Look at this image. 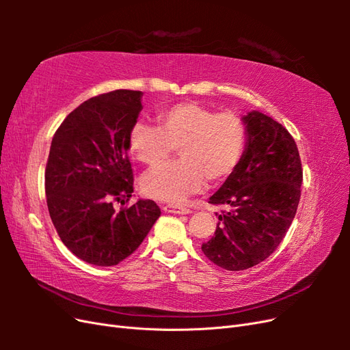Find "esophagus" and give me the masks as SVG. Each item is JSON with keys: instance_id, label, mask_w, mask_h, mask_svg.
I'll use <instances>...</instances> for the list:
<instances>
[{"instance_id": "1", "label": "esophagus", "mask_w": 350, "mask_h": 350, "mask_svg": "<svg viewBox=\"0 0 350 350\" xmlns=\"http://www.w3.org/2000/svg\"><path fill=\"white\" fill-rule=\"evenodd\" d=\"M163 210L167 211V213H176V215H189V213H193V208L185 207V206H174V204L165 206Z\"/></svg>"}]
</instances>
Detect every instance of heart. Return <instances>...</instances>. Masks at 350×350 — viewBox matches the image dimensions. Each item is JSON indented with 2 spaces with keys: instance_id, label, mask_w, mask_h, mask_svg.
I'll list each match as a JSON object with an SVG mask.
<instances>
[{
  "instance_id": "obj_1",
  "label": "heart",
  "mask_w": 350,
  "mask_h": 350,
  "mask_svg": "<svg viewBox=\"0 0 350 350\" xmlns=\"http://www.w3.org/2000/svg\"><path fill=\"white\" fill-rule=\"evenodd\" d=\"M157 126L135 121L129 131L130 153L149 166L175 152L181 159L147 172L143 191L154 198L184 200L210 181L220 184L235 172L248 142L247 124L234 111L211 109L197 102H179L156 113Z\"/></svg>"
}]
</instances>
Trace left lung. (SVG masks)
I'll return each mask as SVG.
<instances>
[{"label":"left lung","instance_id":"8db88e82","mask_svg":"<svg viewBox=\"0 0 350 350\" xmlns=\"http://www.w3.org/2000/svg\"><path fill=\"white\" fill-rule=\"evenodd\" d=\"M243 121L247 149L208 201L228 210H221L213 238L201 245L211 262L230 271L257 266L276 251L296 215L302 185V163L291 133L257 111Z\"/></svg>","mask_w":350,"mask_h":350}]
</instances>
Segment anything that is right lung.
I'll use <instances>...</instances> for the list:
<instances>
[{"instance_id": "1", "label": "right lung", "mask_w": 350, "mask_h": 350, "mask_svg": "<svg viewBox=\"0 0 350 350\" xmlns=\"http://www.w3.org/2000/svg\"><path fill=\"white\" fill-rule=\"evenodd\" d=\"M142 92L113 90L83 102L54 134L45 167L52 224L64 245L94 266H116L140 247L161 208L153 200L126 206L134 193L129 131ZM122 204L114 208V203Z\"/></svg>"}]
</instances>
